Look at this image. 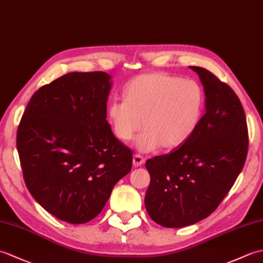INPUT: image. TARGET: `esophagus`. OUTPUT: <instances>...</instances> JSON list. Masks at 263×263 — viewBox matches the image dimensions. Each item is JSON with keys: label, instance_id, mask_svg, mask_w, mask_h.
<instances>
[{"label": "esophagus", "instance_id": "obj_1", "mask_svg": "<svg viewBox=\"0 0 263 263\" xmlns=\"http://www.w3.org/2000/svg\"><path fill=\"white\" fill-rule=\"evenodd\" d=\"M144 161H146V158L143 157L142 155H139V154H136L135 156H133V165L135 166H141Z\"/></svg>", "mask_w": 263, "mask_h": 263}]
</instances>
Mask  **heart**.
<instances>
[{"label":"heart","mask_w":263,"mask_h":263,"mask_svg":"<svg viewBox=\"0 0 263 263\" xmlns=\"http://www.w3.org/2000/svg\"><path fill=\"white\" fill-rule=\"evenodd\" d=\"M123 96L107 106L109 124L121 141L132 140L144 124L147 128L136 141L141 152L185 143L199 126L205 100L199 82L167 73L133 78Z\"/></svg>","instance_id":"b5f03b06"}]
</instances>
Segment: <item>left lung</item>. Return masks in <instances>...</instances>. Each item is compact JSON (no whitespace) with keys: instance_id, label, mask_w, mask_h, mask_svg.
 Masks as SVG:
<instances>
[{"instance_id":"1","label":"left lung","mask_w":263,"mask_h":263,"mask_svg":"<svg viewBox=\"0 0 263 263\" xmlns=\"http://www.w3.org/2000/svg\"><path fill=\"white\" fill-rule=\"evenodd\" d=\"M190 68L203 85L205 113L185 143L146 161L147 212L170 228L193 225L211 215L235 183L249 149L247 116L237 95L210 71Z\"/></svg>"}]
</instances>
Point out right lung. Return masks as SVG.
Returning a JSON list of instances; mask_svg holds the SVG:
<instances>
[{
  "label": "right lung",
  "mask_w": 263,
  "mask_h": 263,
  "mask_svg": "<svg viewBox=\"0 0 263 263\" xmlns=\"http://www.w3.org/2000/svg\"><path fill=\"white\" fill-rule=\"evenodd\" d=\"M110 76L71 72L32 95L16 131L22 174L44 209L70 224L93 219L132 168L107 120Z\"/></svg>",
  "instance_id": "right-lung-1"
}]
</instances>
